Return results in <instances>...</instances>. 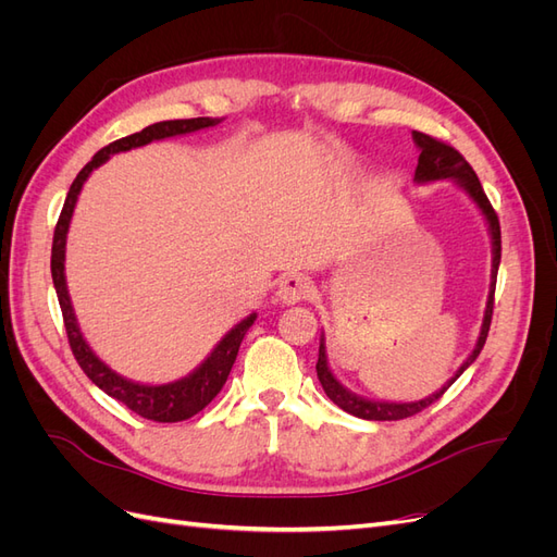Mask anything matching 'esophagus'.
Here are the masks:
<instances>
[{"instance_id": "esophagus-1", "label": "esophagus", "mask_w": 557, "mask_h": 557, "mask_svg": "<svg viewBox=\"0 0 557 557\" xmlns=\"http://www.w3.org/2000/svg\"><path fill=\"white\" fill-rule=\"evenodd\" d=\"M309 293H311V281L301 274H290L281 278L276 297L278 301H283V305H297V301L307 299Z\"/></svg>"}]
</instances>
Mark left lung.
<instances>
[{
  "instance_id": "left-lung-1",
  "label": "left lung",
  "mask_w": 557,
  "mask_h": 557,
  "mask_svg": "<svg viewBox=\"0 0 557 557\" xmlns=\"http://www.w3.org/2000/svg\"><path fill=\"white\" fill-rule=\"evenodd\" d=\"M413 144L418 146L420 156H418V166H416V183H432V181H455L460 185V190H465L469 195V199L474 201L479 207V211L483 213L485 223H487V232H491V244H493V269H491V293H487V301H485V313H483V325L479 332V339L474 350L469 352V358L460 364L458 372H455L444 387L432 393L425 399L418 401H376V399H367L360 397L356 393H350L346 385H342L336 381V376L332 374V369L327 364V352H325V334H320V348H318V362H315V372H318V381L323 385L325 395L336 404V407L344 409L350 416H358L364 420H401L416 416L418 411L428 409L430 404H434L440 399L448 387L462 376L465 369L479 358V352L487 339V330H491V320H493V305H495V283H497V269H499V258H502V232H499V221L497 213L493 209L491 201H487L481 181L476 176V172L471 170L469 162L455 150L453 146L430 137V134L423 132H413Z\"/></svg>"
}]
</instances>
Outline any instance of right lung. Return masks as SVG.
Listing matches in <instances>:
<instances>
[{
    "instance_id": "obj_1",
    "label": "right lung",
    "mask_w": 557,
    "mask_h": 557,
    "mask_svg": "<svg viewBox=\"0 0 557 557\" xmlns=\"http://www.w3.org/2000/svg\"><path fill=\"white\" fill-rule=\"evenodd\" d=\"M221 123V117H188V121H162L156 125H148L137 134H129V137L117 139L109 146H104L102 150H97L95 158L83 166L78 172V176L74 178L70 193H66L64 207L60 213V221L55 225V234H53V252H50V274H53V285L58 293V301L62 309V318H64V327H66V336H70V346L76 362L81 364L86 376L104 391L109 397L123 401L127 409H132L137 416L156 420V423H178V420H188L195 413H199L207 404L221 393V387L225 385L230 369L237 360L239 346L244 342V336L248 332V327L256 323L258 313L246 315L242 323L234 325L221 342L215 344V348L209 352L207 360L201 362L195 372H190L188 376H183L178 381L172 383H162V385H150V383H139L125 379L113 369L99 360L92 348L88 346V342L83 339V332L78 327V320L72 307V297L70 290H66V276H64V252H66V232H70V223L72 215L76 209V201L81 195L83 183L88 181V176L102 166L111 156L115 153H125V150L146 146L150 141H160V139H170V137H181V134H190V132H199L207 127H215Z\"/></svg>"
}]
</instances>
